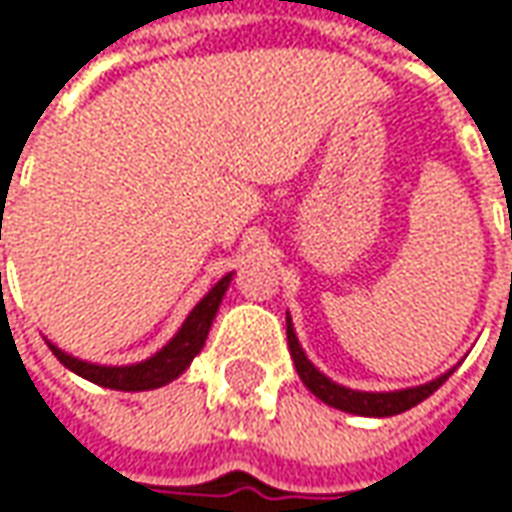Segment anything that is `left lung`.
<instances>
[{"label":"left lung","instance_id":"8db88e82","mask_svg":"<svg viewBox=\"0 0 512 512\" xmlns=\"http://www.w3.org/2000/svg\"><path fill=\"white\" fill-rule=\"evenodd\" d=\"M286 341H289V352H292V361H295V369H298L300 381L306 384V389L312 395H318L323 404L335 407V410L352 412V415H367V418H387V415H398V412L412 410L415 404H421L424 398H430L435 389L441 387L450 375L444 372L441 378H435L430 384H421V387L410 389H395V392H361V389H349L335 384L332 378H326L321 369L315 367L306 352L300 349L298 335H295V326H292V318H286Z\"/></svg>","mask_w":512,"mask_h":512}]
</instances>
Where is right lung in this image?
<instances>
[{"mask_svg":"<svg viewBox=\"0 0 512 512\" xmlns=\"http://www.w3.org/2000/svg\"><path fill=\"white\" fill-rule=\"evenodd\" d=\"M232 283V275L220 278L209 289V295L200 300L194 309L189 312V318L183 321L180 332L168 341L157 355L145 358L140 364H128V367H100V364H88V361H79L74 355L62 352L59 346H51V352L56 355V361L62 367H68L71 372H77L79 378L91 381V384H100L108 389H123V392H143V389H157L166 387L168 381H174L177 375H183L186 367L194 361V355L203 349L206 338H209V329H212L214 315L220 309V300L226 295Z\"/></svg>","mask_w":512,"mask_h":512,"instance_id":"right-lung-1","label":"right lung"}]
</instances>
